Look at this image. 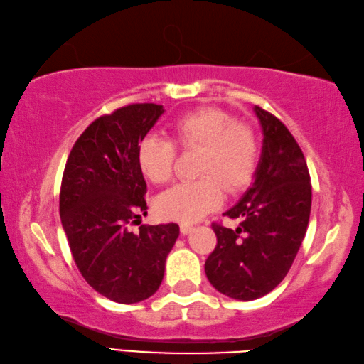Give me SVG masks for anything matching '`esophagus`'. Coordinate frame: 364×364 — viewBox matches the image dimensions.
I'll return each instance as SVG.
<instances>
[{
    "mask_svg": "<svg viewBox=\"0 0 364 364\" xmlns=\"http://www.w3.org/2000/svg\"><path fill=\"white\" fill-rule=\"evenodd\" d=\"M194 230V226L191 225V223H181L180 225V231H181V234H189L191 231Z\"/></svg>",
    "mask_w": 364,
    "mask_h": 364,
    "instance_id": "esophagus-1",
    "label": "esophagus"
}]
</instances>
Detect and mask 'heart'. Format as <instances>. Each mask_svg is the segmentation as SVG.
Here are the masks:
<instances>
[{
    "instance_id": "heart-1",
    "label": "heart",
    "mask_w": 364,
    "mask_h": 364,
    "mask_svg": "<svg viewBox=\"0 0 364 364\" xmlns=\"http://www.w3.org/2000/svg\"><path fill=\"white\" fill-rule=\"evenodd\" d=\"M178 146L200 147L197 175L193 181L176 184L157 202L162 217L197 221L217 208L231 193L245 188L255 173L260 141L249 123L236 122L218 107H200L171 123ZM176 146L159 134H147L138 146V164L147 180L165 184L173 175Z\"/></svg>"
}]
</instances>
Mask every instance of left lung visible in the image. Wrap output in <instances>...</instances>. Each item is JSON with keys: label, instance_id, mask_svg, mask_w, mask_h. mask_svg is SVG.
Returning a JSON list of instances; mask_svg holds the SVG:
<instances>
[{"label": "left lung", "instance_id": "8db88e82", "mask_svg": "<svg viewBox=\"0 0 364 364\" xmlns=\"http://www.w3.org/2000/svg\"><path fill=\"white\" fill-rule=\"evenodd\" d=\"M263 130L255 180L226 217L236 230L213 223L217 247L205 274L218 292L236 300H255L286 278L304 241L311 210L306 160L284 123L254 107Z\"/></svg>", "mask_w": 364, "mask_h": 364}]
</instances>
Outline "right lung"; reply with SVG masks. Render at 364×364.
<instances>
[{
	"label": "right lung",
	"mask_w": 364,
	"mask_h": 364,
	"mask_svg": "<svg viewBox=\"0 0 364 364\" xmlns=\"http://www.w3.org/2000/svg\"><path fill=\"white\" fill-rule=\"evenodd\" d=\"M164 114L157 104H130L96 119L67 159L59 213L85 281L117 304H138L160 286L180 236L176 223L130 225L146 215L138 146Z\"/></svg>",
	"instance_id": "1"
}]
</instances>
